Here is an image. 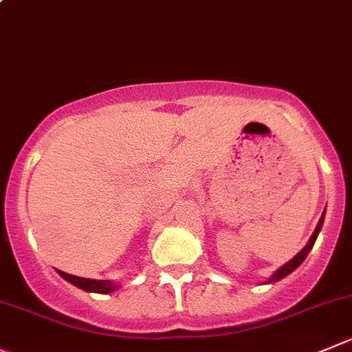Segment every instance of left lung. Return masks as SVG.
Instances as JSON below:
<instances>
[{"label": "left lung", "mask_w": 352, "mask_h": 352, "mask_svg": "<svg viewBox=\"0 0 352 352\" xmlns=\"http://www.w3.org/2000/svg\"><path fill=\"white\" fill-rule=\"evenodd\" d=\"M324 209H327V207H324ZM323 219H324V210H323V214H321L320 221H318L316 228H314V232H313V235H311L309 242L306 243V247H304V249L300 250V252H297L296 256H294L292 259L289 261V263H285V264H283V266H280L278 270H276V271H274L273 274H271L270 278H266V282H264V285H267V283L280 282V280H282V278H285V276H289V274L292 273V271H296L297 267H299L300 264L304 263V259H306V257H307V254H309V250L313 249L314 242H316V239H318V233L321 232V226H323Z\"/></svg>", "instance_id": "1"}]
</instances>
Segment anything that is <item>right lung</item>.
<instances>
[{
	"label": "right lung",
	"mask_w": 352,
	"mask_h": 352,
	"mask_svg": "<svg viewBox=\"0 0 352 352\" xmlns=\"http://www.w3.org/2000/svg\"><path fill=\"white\" fill-rule=\"evenodd\" d=\"M58 271V274L63 280L69 283L76 285L78 289L86 290V292H95V294H112L113 290L119 289V285L110 280H91V278H81V276H74V274L65 273V271Z\"/></svg>",
	"instance_id": "add662e5"
}]
</instances>
